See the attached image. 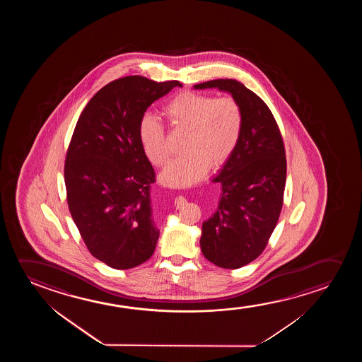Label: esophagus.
<instances>
[{
  "label": "esophagus",
  "instance_id": "34e87169",
  "mask_svg": "<svg viewBox=\"0 0 362 362\" xmlns=\"http://www.w3.org/2000/svg\"><path fill=\"white\" fill-rule=\"evenodd\" d=\"M185 202H187V200H185V198H184L183 195H178V197L175 198V202H174V203H175V205H177V206L179 208V206L184 205Z\"/></svg>",
  "mask_w": 362,
  "mask_h": 362
}]
</instances>
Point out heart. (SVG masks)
<instances>
[{
  "label": "heart",
  "instance_id": "1",
  "mask_svg": "<svg viewBox=\"0 0 362 362\" xmlns=\"http://www.w3.org/2000/svg\"><path fill=\"white\" fill-rule=\"evenodd\" d=\"M177 129L187 131L185 153L170 162L160 173V182L170 187L198 183L208 173L225 163L238 146L243 132L241 106L233 98L185 91L170 100L163 110ZM139 137L146 157L157 167L168 162L169 149L164 126L158 117L146 114L139 124Z\"/></svg>",
  "mask_w": 362,
  "mask_h": 362
}]
</instances>
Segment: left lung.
I'll return each instance as SVG.
<instances>
[{"label": "left lung", "mask_w": 362, "mask_h": 362, "mask_svg": "<svg viewBox=\"0 0 362 362\" xmlns=\"http://www.w3.org/2000/svg\"><path fill=\"white\" fill-rule=\"evenodd\" d=\"M193 88L228 93L243 110L238 146L211 179L221 185V195L200 238L206 259L236 269L262 253L277 225L287 174L282 136L267 105L238 80H211Z\"/></svg>", "instance_id": "obj_1"}]
</instances>
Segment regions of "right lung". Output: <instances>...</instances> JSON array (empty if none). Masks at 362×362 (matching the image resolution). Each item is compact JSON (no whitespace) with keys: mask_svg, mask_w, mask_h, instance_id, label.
<instances>
[{"mask_svg":"<svg viewBox=\"0 0 362 362\" xmlns=\"http://www.w3.org/2000/svg\"><path fill=\"white\" fill-rule=\"evenodd\" d=\"M179 86L134 75L99 90L80 115L64 167L71 218L90 253L115 269L153 255L159 238L151 208L154 170L139 124L156 100Z\"/></svg>","mask_w":362,"mask_h":362,"instance_id":"right-lung-1","label":"right lung"}]
</instances>
